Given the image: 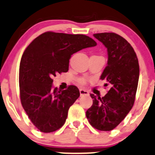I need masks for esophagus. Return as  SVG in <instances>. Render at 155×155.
I'll return each mask as SVG.
<instances>
[{"mask_svg": "<svg viewBox=\"0 0 155 155\" xmlns=\"http://www.w3.org/2000/svg\"><path fill=\"white\" fill-rule=\"evenodd\" d=\"M79 92H80V95H85V94H88V91L86 90L83 89V88H80L79 89Z\"/></svg>", "mask_w": 155, "mask_h": 155, "instance_id": "1", "label": "esophagus"}]
</instances>
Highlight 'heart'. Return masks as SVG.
<instances>
[{
	"label": "heart",
	"mask_w": 155,
	"mask_h": 155,
	"mask_svg": "<svg viewBox=\"0 0 155 155\" xmlns=\"http://www.w3.org/2000/svg\"><path fill=\"white\" fill-rule=\"evenodd\" d=\"M79 82H80L81 84H85V82H86V81H85V79H81L80 80H79Z\"/></svg>",
	"instance_id": "obj_1"
}]
</instances>
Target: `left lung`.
I'll return each instance as SVG.
<instances>
[{
	"label": "left lung",
	"mask_w": 155,
	"mask_h": 155,
	"mask_svg": "<svg viewBox=\"0 0 155 155\" xmlns=\"http://www.w3.org/2000/svg\"><path fill=\"white\" fill-rule=\"evenodd\" d=\"M107 49V65L101 79L110 85L105 96L91 94L93 104L86 111V117L94 128L110 131L127 117L134 104L139 77L137 56L131 45L114 32L94 34Z\"/></svg>",
	"instance_id": "obj_1"
}]
</instances>
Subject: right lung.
I'll list each match as a JSON object with an SVG mask.
<instances>
[{
  "instance_id": "obj_1",
  "label": "right lung",
  "mask_w": 155,
  "mask_h": 155,
  "mask_svg": "<svg viewBox=\"0 0 155 155\" xmlns=\"http://www.w3.org/2000/svg\"><path fill=\"white\" fill-rule=\"evenodd\" d=\"M96 45L85 35L46 31L25 48L19 65V94L22 107L38 130L52 133L65 124L69 108L80 93L75 85L53 89V77L68 71L72 54Z\"/></svg>"
}]
</instances>
